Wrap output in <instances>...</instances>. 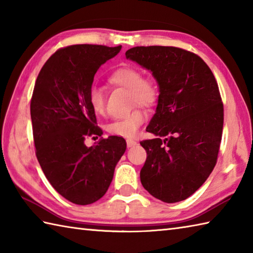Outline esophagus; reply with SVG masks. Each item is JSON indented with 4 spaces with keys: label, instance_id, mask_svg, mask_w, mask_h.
<instances>
[{
    "label": "esophagus",
    "instance_id": "1",
    "mask_svg": "<svg viewBox=\"0 0 253 253\" xmlns=\"http://www.w3.org/2000/svg\"><path fill=\"white\" fill-rule=\"evenodd\" d=\"M127 147L128 148H131V147H135L136 145H137V142L135 141V140H132V139H127Z\"/></svg>",
    "mask_w": 253,
    "mask_h": 253
}]
</instances>
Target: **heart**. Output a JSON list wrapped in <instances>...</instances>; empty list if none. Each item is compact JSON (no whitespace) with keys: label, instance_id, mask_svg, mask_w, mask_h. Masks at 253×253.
<instances>
[{"label":"heart","instance_id":"1","mask_svg":"<svg viewBox=\"0 0 253 253\" xmlns=\"http://www.w3.org/2000/svg\"><path fill=\"white\" fill-rule=\"evenodd\" d=\"M108 82L129 90L132 104L137 103L145 107H151L159 97V87L157 82L151 78H142L139 69L132 66H124L116 69L108 77ZM87 98L94 113L102 115L105 112V96L100 87L92 86L88 91ZM145 120V112L133 110L125 117L111 123L107 126V130L115 136L132 137Z\"/></svg>","mask_w":253,"mask_h":253}]
</instances>
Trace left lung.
<instances>
[{
	"label": "left lung",
	"instance_id": "left-lung-1",
	"mask_svg": "<svg viewBox=\"0 0 253 253\" xmlns=\"http://www.w3.org/2000/svg\"><path fill=\"white\" fill-rule=\"evenodd\" d=\"M126 58L152 73L159 86L156 113L140 145L147 160L142 186L165 203L186 200L216 165L224 125L219 88L197 54L176 47H133Z\"/></svg>",
	"mask_w": 253,
	"mask_h": 253
}]
</instances>
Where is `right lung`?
Returning a JSON list of instances; mask_svg holds the SVG:
<instances>
[{
	"label": "right lung",
	"mask_w": 253,
	"mask_h": 253,
	"mask_svg": "<svg viewBox=\"0 0 253 253\" xmlns=\"http://www.w3.org/2000/svg\"><path fill=\"white\" fill-rule=\"evenodd\" d=\"M122 46L74 44L59 49L43 64L31 102L34 142L39 165L64 199L88 205L104 196L126 150L122 137L101 138L86 147L87 136H101L88 91L102 64Z\"/></svg>",
	"instance_id": "obj_1"
}]
</instances>
